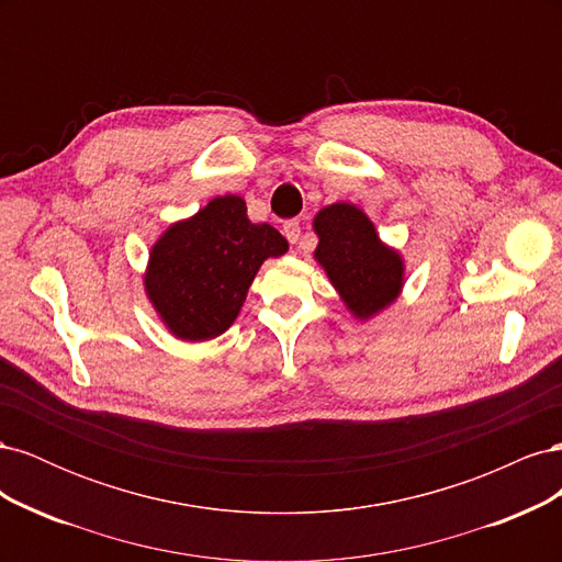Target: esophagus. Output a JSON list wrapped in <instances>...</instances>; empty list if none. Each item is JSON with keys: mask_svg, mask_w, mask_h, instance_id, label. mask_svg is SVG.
<instances>
[{"mask_svg": "<svg viewBox=\"0 0 562 562\" xmlns=\"http://www.w3.org/2000/svg\"><path fill=\"white\" fill-rule=\"evenodd\" d=\"M300 234H302V227H300V223L297 220H285L283 223V236L291 244H297L300 241Z\"/></svg>", "mask_w": 562, "mask_h": 562, "instance_id": "obj_1", "label": "esophagus"}]
</instances>
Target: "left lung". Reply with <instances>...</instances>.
<instances>
[{
	"label": "left lung",
	"mask_w": 562,
	"mask_h": 562,
	"mask_svg": "<svg viewBox=\"0 0 562 562\" xmlns=\"http://www.w3.org/2000/svg\"><path fill=\"white\" fill-rule=\"evenodd\" d=\"M316 262L326 269L347 310L368 321L401 295L405 265L401 252L380 241L375 225L353 203H333L314 217Z\"/></svg>",
	"instance_id": "1"
}]
</instances>
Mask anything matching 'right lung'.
<instances>
[{
	"label": "right lung",
	"instance_id": "1",
	"mask_svg": "<svg viewBox=\"0 0 562 562\" xmlns=\"http://www.w3.org/2000/svg\"><path fill=\"white\" fill-rule=\"evenodd\" d=\"M285 250L274 227L250 223L241 196H215L151 246L145 293L178 339L203 342L232 326L260 265Z\"/></svg>",
	"mask_w": 562,
	"mask_h": 562
}]
</instances>
